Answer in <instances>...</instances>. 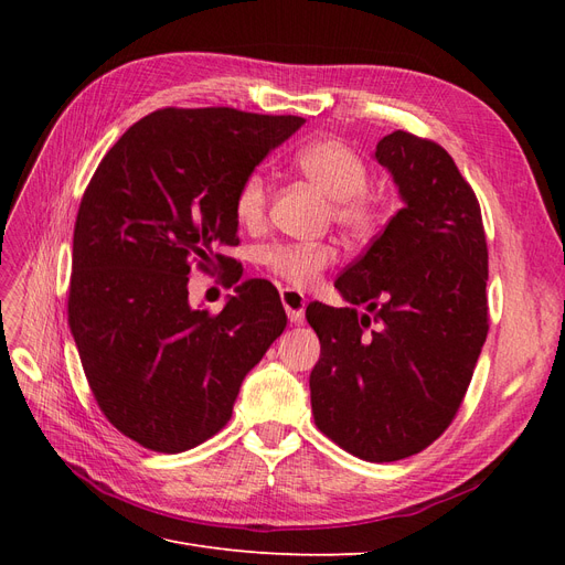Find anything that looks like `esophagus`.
Wrapping results in <instances>:
<instances>
[{"mask_svg": "<svg viewBox=\"0 0 565 565\" xmlns=\"http://www.w3.org/2000/svg\"><path fill=\"white\" fill-rule=\"evenodd\" d=\"M280 299H282V306H285V313H287V318L292 320V322H301L303 311H306V297L299 292V289L285 287L282 292H280Z\"/></svg>", "mask_w": 565, "mask_h": 565, "instance_id": "esophagus-1", "label": "esophagus"}]
</instances>
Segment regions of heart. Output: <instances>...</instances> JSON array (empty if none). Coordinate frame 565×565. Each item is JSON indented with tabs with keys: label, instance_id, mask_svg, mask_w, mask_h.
<instances>
[{
	"label": "heart",
	"instance_id": "obj_1",
	"mask_svg": "<svg viewBox=\"0 0 565 565\" xmlns=\"http://www.w3.org/2000/svg\"><path fill=\"white\" fill-rule=\"evenodd\" d=\"M295 167L322 195L332 200L334 224L351 237H367L380 224V202L367 191L370 167L349 143L318 139L306 143ZM268 210V183L262 174H249L233 200L237 224L259 228ZM262 264L292 287H311L324 268L337 259L328 243H280L262 249Z\"/></svg>",
	"mask_w": 565,
	"mask_h": 565
}]
</instances>
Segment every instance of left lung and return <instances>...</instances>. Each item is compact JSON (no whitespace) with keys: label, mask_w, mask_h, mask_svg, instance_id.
Here are the masks:
<instances>
[{"label":"left lung","mask_w":565,"mask_h":565,"mask_svg":"<svg viewBox=\"0 0 565 565\" xmlns=\"http://www.w3.org/2000/svg\"><path fill=\"white\" fill-rule=\"evenodd\" d=\"M372 158L403 210L334 282L351 306H306L320 339L309 386L324 436L396 461L431 446L469 388L488 334V245L471 185L438 143L393 131Z\"/></svg>","instance_id":"8db88e82"}]
</instances>
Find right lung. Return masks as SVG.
Here are the masks:
<instances>
[{"instance_id": "add662e5", "label": "right lung", "mask_w": 565, "mask_h": 565, "mask_svg": "<svg viewBox=\"0 0 565 565\" xmlns=\"http://www.w3.org/2000/svg\"><path fill=\"white\" fill-rule=\"evenodd\" d=\"M295 115L164 108L131 125L84 191L67 322L98 407L156 452L212 438L287 316L276 287L245 280L221 313L188 301L191 264H228L233 200ZM241 276L235 278V282Z\"/></svg>"}]
</instances>
